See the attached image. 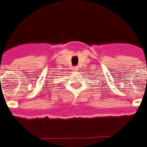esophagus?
<instances>
[{"instance_id": "1", "label": "esophagus", "mask_w": 147, "mask_h": 147, "mask_svg": "<svg viewBox=\"0 0 147 147\" xmlns=\"http://www.w3.org/2000/svg\"><path fill=\"white\" fill-rule=\"evenodd\" d=\"M73 69H74V70H78V67H76V66H75V67H74V68H73Z\"/></svg>"}]
</instances>
